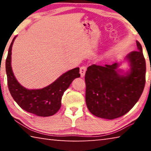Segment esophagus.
I'll return each instance as SVG.
<instances>
[{
  "label": "esophagus",
  "mask_w": 151,
  "mask_h": 151,
  "mask_svg": "<svg viewBox=\"0 0 151 151\" xmlns=\"http://www.w3.org/2000/svg\"><path fill=\"white\" fill-rule=\"evenodd\" d=\"M86 70V67L85 66H83L80 68V73H81V77H83V76H85Z\"/></svg>",
  "instance_id": "1"
}]
</instances>
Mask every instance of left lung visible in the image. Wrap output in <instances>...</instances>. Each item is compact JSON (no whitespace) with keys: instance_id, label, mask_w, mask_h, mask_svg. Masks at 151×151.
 Wrapping results in <instances>:
<instances>
[{"instance_id":"1","label":"left lung","mask_w":151,"mask_h":151,"mask_svg":"<svg viewBox=\"0 0 151 151\" xmlns=\"http://www.w3.org/2000/svg\"><path fill=\"white\" fill-rule=\"evenodd\" d=\"M138 50L127 56L131 71L121 76L118 65L104 66L92 65L85 73L86 103L94 116L114 119L124 115L139 101L145 85L146 62L142 46L137 42Z\"/></svg>"}]
</instances>
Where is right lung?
<instances>
[{
	"mask_svg": "<svg viewBox=\"0 0 151 151\" xmlns=\"http://www.w3.org/2000/svg\"><path fill=\"white\" fill-rule=\"evenodd\" d=\"M15 37L10 45L6 59L7 83L10 93L20 108L39 116H52L61 106V99L65 91L75 78L80 77L79 68L63 74L57 81L42 89L29 90L16 80L11 68V50Z\"/></svg>",
	"mask_w": 151,
	"mask_h": 151,
	"instance_id": "1",
	"label": "right lung"
}]
</instances>
